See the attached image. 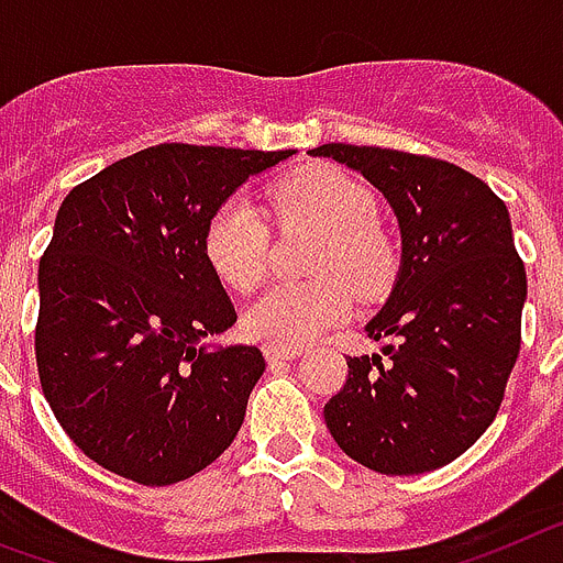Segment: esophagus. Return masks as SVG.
Returning <instances> with one entry per match:
<instances>
[{"label": "esophagus", "instance_id": "esophagus-1", "mask_svg": "<svg viewBox=\"0 0 563 563\" xmlns=\"http://www.w3.org/2000/svg\"><path fill=\"white\" fill-rule=\"evenodd\" d=\"M295 356H300V349H277V345L266 349L268 363H283V360H295Z\"/></svg>", "mask_w": 563, "mask_h": 563}]
</instances>
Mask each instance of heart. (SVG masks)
I'll return each instance as SVG.
<instances>
[{
  "label": "heart",
  "instance_id": "heart-1",
  "mask_svg": "<svg viewBox=\"0 0 563 563\" xmlns=\"http://www.w3.org/2000/svg\"><path fill=\"white\" fill-rule=\"evenodd\" d=\"M268 214L283 232L317 234L309 283L275 286L243 314L252 340L300 349L349 314L351 291L376 297L397 272V254L374 227L376 200L368 189L336 166H302L266 189ZM272 227L246 198L214 209L203 232V254L229 288L249 295L268 268Z\"/></svg>",
  "mask_w": 563,
  "mask_h": 563
}]
</instances>
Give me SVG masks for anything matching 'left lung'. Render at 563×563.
I'll use <instances>...</instances> for the list:
<instances>
[{
	"mask_svg": "<svg viewBox=\"0 0 563 563\" xmlns=\"http://www.w3.org/2000/svg\"><path fill=\"white\" fill-rule=\"evenodd\" d=\"M388 198L402 232V268L365 325L388 360L349 356L345 385L322 417L354 462L385 476L437 471L496 419L521 349L525 261L510 214L462 166L383 146L322 144Z\"/></svg>",
	"mask_w": 563,
	"mask_h": 563,
	"instance_id": "1",
	"label": "left lung"
}]
</instances>
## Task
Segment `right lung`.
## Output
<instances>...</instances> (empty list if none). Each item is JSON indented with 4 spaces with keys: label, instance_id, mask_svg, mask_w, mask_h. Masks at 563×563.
<instances>
[{
    "label": "right lung",
    "instance_id": "obj_1",
    "mask_svg": "<svg viewBox=\"0 0 563 563\" xmlns=\"http://www.w3.org/2000/svg\"><path fill=\"white\" fill-rule=\"evenodd\" d=\"M295 150L158 144L70 189L38 261L36 368L53 417L104 471L146 487L227 451L266 371L203 254L223 200Z\"/></svg>",
    "mask_w": 563,
    "mask_h": 563
}]
</instances>
